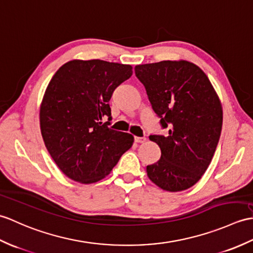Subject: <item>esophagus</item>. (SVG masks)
Here are the masks:
<instances>
[{"label":"esophagus","mask_w":253,"mask_h":253,"mask_svg":"<svg viewBox=\"0 0 253 253\" xmlns=\"http://www.w3.org/2000/svg\"><path fill=\"white\" fill-rule=\"evenodd\" d=\"M134 141L136 143H144L146 141V137H139V136H135L134 137Z\"/></svg>","instance_id":"1"}]
</instances>
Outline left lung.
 Masks as SVG:
<instances>
[{
	"instance_id": "1",
	"label": "left lung",
	"mask_w": 253,
	"mask_h": 253,
	"mask_svg": "<svg viewBox=\"0 0 253 253\" xmlns=\"http://www.w3.org/2000/svg\"><path fill=\"white\" fill-rule=\"evenodd\" d=\"M134 70L161 127L168 128L166 135H149L161 157L146 168L147 175L169 192L192 187L209 167L220 139V99L205 72L189 61L164 60Z\"/></svg>"
}]
</instances>
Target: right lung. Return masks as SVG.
Listing matches in <instances>:
<instances>
[{
	"instance_id": "right-lung-1",
	"label": "right lung",
	"mask_w": 253,
	"mask_h": 253,
	"mask_svg": "<svg viewBox=\"0 0 253 253\" xmlns=\"http://www.w3.org/2000/svg\"><path fill=\"white\" fill-rule=\"evenodd\" d=\"M132 74L130 65L71 60L48 83L40 109L42 137L55 164L74 181L104 178L133 145L131 134L109 127L112 93Z\"/></svg>"
}]
</instances>
